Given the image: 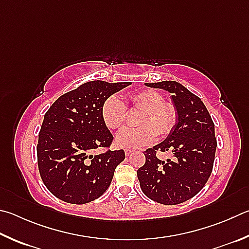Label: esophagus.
<instances>
[{"instance_id":"obj_1","label":"esophagus","mask_w":249,"mask_h":249,"mask_svg":"<svg viewBox=\"0 0 249 249\" xmlns=\"http://www.w3.org/2000/svg\"><path fill=\"white\" fill-rule=\"evenodd\" d=\"M133 152H134V150H132V149H125V155H126V156L132 155Z\"/></svg>"}]
</instances>
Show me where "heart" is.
<instances>
[{
    "mask_svg": "<svg viewBox=\"0 0 249 249\" xmlns=\"http://www.w3.org/2000/svg\"><path fill=\"white\" fill-rule=\"evenodd\" d=\"M129 102L133 109L142 111L137 128H125L116 135L115 144L120 148H137L151 143L158 135L165 137L173 130L178 122L176 107L164 102L162 94L156 90L146 89L132 93ZM103 123L107 128L117 130L123 127L127 117L126 106L119 96H111L101 107Z\"/></svg>",
    "mask_w": 249,
    "mask_h": 249,
    "instance_id": "1",
    "label": "heart"
}]
</instances>
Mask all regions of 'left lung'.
<instances>
[{"mask_svg":"<svg viewBox=\"0 0 249 249\" xmlns=\"http://www.w3.org/2000/svg\"><path fill=\"white\" fill-rule=\"evenodd\" d=\"M173 94L178 122L164 142L143 152L144 164L137 171L144 195L162 205H178L199 193L213 168L216 138L214 123L201 99L176 81L146 84ZM158 151H170L175 160H158Z\"/></svg>","mask_w":249,"mask_h":249,"instance_id":"1","label":"left lung"}]
</instances>
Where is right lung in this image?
<instances>
[{"instance_id":"obj_1","label":"right lung","mask_w":249,"mask_h":249,"mask_svg":"<svg viewBox=\"0 0 249 249\" xmlns=\"http://www.w3.org/2000/svg\"><path fill=\"white\" fill-rule=\"evenodd\" d=\"M129 85L88 81L62 94L47 111L37 144L38 168L44 185L58 199L83 205L110 186L125 152L109 149L113 136L103 123L101 107ZM100 146L107 151L92 156V150Z\"/></svg>"}]
</instances>
